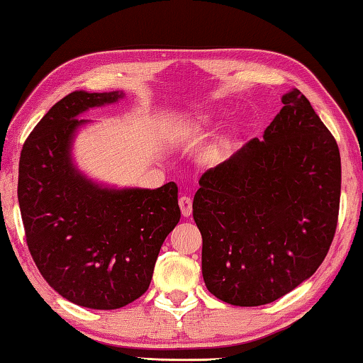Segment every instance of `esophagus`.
I'll return each instance as SVG.
<instances>
[{"label": "esophagus", "instance_id": "esophagus-1", "mask_svg": "<svg viewBox=\"0 0 363 363\" xmlns=\"http://www.w3.org/2000/svg\"><path fill=\"white\" fill-rule=\"evenodd\" d=\"M179 206H181V211H182V216H191L192 215V200L191 197H186V195H182L179 199Z\"/></svg>", "mask_w": 363, "mask_h": 363}]
</instances>
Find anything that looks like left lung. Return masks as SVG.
<instances>
[{"instance_id":"left-lung-1","label":"left lung","mask_w":363,"mask_h":363,"mask_svg":"<svg viewBox=\"0 0 363 363\" xmlns=\"http://www.w3.org/2000/svg\"><path fill=\"white\" fill-rule=\"evenodd\" d=\"M264 130L203 172L194 197L206 289L239 307L274 302L330 250L341 197L339 148L297 89Z\"/></svg>"}]
</instances>
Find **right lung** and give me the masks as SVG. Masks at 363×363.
<instances>
[{
	"label": "right lung",
	"mask_w": 363,
	"mask_h": 363,
	"mask_svg": "<svg viewBox=\"0 0 363 363\" xmlns=\"http://www.w3.org/2000/svg\"><path fill=\"white\" fill-rule=\"evenodd\" d=\"M121 99L119 90L66 95L27 137L19 161L17 199L33 262L57 294L94 310L121 308L148 289L181 218L174 182L119 189L74 163L77 132L91 123L80 114Z\"/></svg>",
	"instance_id": "add662e5"
}]
</instances>
